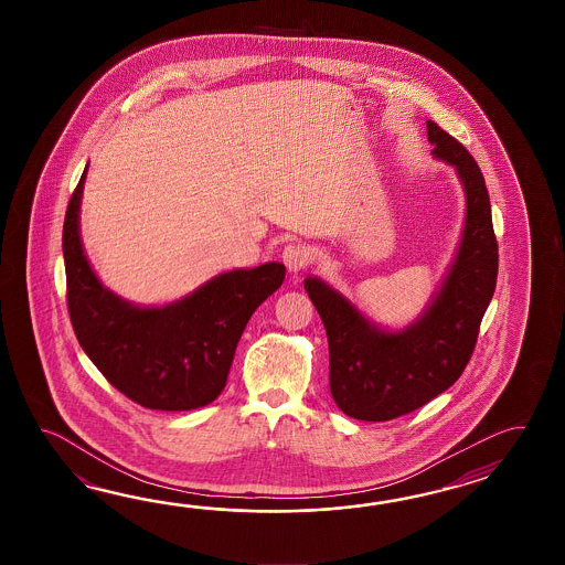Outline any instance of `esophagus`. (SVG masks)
<instances>
[{
	"instance_id": "esophagus-1",
	"label": "esophagus",
	"mask_w": 565,
	"mask_h": 565,
	"mask_svg": "<svg viewBox=\"0 0 565 565\" xmlns=\"http://www.w3.org/2000/svg\"><path fill=\"white\" fill-rule=\"evenodd\" d=\"M282 263L287 266L288 273L297 275L305 266L309 265V250L302 244H288L282 250Z\"/></svg>"
}]
</instances>
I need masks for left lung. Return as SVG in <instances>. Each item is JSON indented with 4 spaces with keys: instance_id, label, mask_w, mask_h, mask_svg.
I'll list each match as a JSON object with an SVG mask.
<instances>
[{
    "instance_id": "1",
    "label": "left lung",
    "mask_w": 565,
    "mask_h": 565,
    "mask_svg": "<svg viewBox=\"0 0 565 565\" xmlns=\"http://www.w3.org/2000/svg\"><path fill=\"white\" fill-rule=\"evenodd\" d=\"M426 129L433 157L457 171L467 216L455 260L420 317L390 331L323 278H305L327 331L331 396L355 420H394L455 384L469 363L497 287L499 248L484 178L455 137L433 120H426Z\"/></svg>"
}]
</instances>
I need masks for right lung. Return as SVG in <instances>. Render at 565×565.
I'll return each instance as SVG.
<instances>
[{"label": "right lung", "mask_w": 565, "mask_h": 565, "mask_svg": "<svg viewBox=\"0 0 565 565\" xmlns=\"http://www.w3.org/2000/svg\"><path fill=\"white\" fill-rule=\"evenodd\" d=\"M86 169L62 230L66 299L81 348L120 394L143 408L207 406L226 387L248 319L282 285L285 265L222 273L161 307L120 299L96 277L81 241Z\"/></svg>", "instance_id": "1"}]
</instances>
